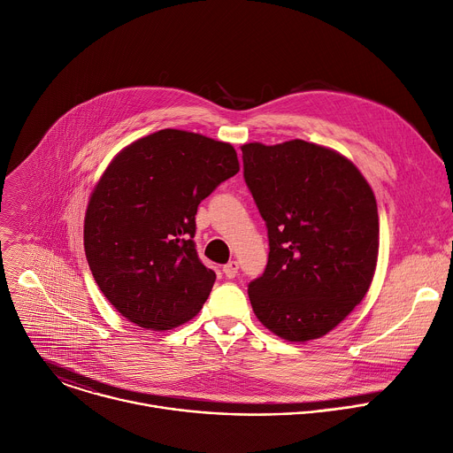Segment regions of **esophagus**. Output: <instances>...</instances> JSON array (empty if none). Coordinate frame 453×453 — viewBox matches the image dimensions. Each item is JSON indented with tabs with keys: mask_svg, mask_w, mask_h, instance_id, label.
Listing matches in <instances>:
<instances>
[{
	"mask_svg": "<svg viewBox=\"0 0 453 453\" xmlns=\"http://www.w3.org/2000/svg\"><path fill=\"white\" fill-rule=\"evenodd\" d=\"M223 273L226 279H234L239 273V262L237 260H230L228 264L223 265Z\"/></svg>",
	"mask_w": 453,
	"mask_h": 453,
	"instance_id": "1",
	"label": "esophagus"
}]
</instances>
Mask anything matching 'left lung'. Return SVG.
Wrapping results in <instances>:
<instances>
[{
  "instance_id": "1",
  "label": "left lung",
  "mask_w": 453,
  "mask_h": 453,
  "mask_svg": "<svg viewBox=\"0 0 453 453\" xmlns=\"http://www.w3.org/2000/svg\"><path fill=\"white\" fill-rule=\"evenodd\" d=\"M244 182L269 255L248 284L258 321L286 341L318 339L363 302L379 255L375 195L342 155L302 139L242 148Z\"/></svg>"
}]
</instances>
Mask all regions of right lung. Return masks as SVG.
Wrapping results in <instances>:
<instances>
[{
  "instance_id": "obj_1",
  "label": "right lung",
  "mask_w": 453,
  "mask_h": 453,
  "mask_svg": "<svg viewBox=\"0 0 453 453\" xmlns=\"http://www.w3.org/2000/svg\"><path fill=\"white\" fill-rule=\"evenodd\" d=\"M239 171L228 142L165 128L127 146L90 196L83 246L105 298L132 323L195 318L216 273L198 257V205Z\"/></svg>"
}]
</instances>
